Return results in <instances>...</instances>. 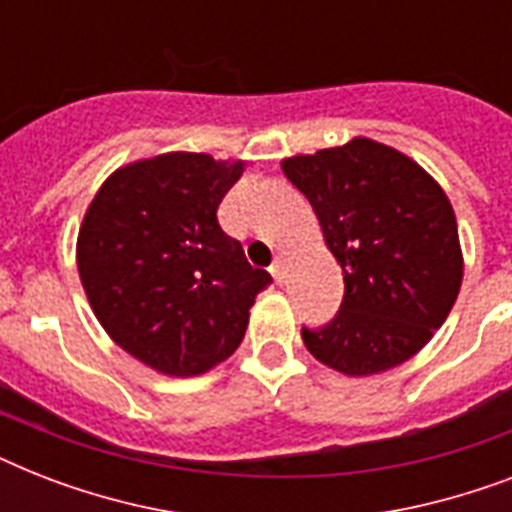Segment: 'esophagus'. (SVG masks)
Here are the masks:
<instances>
[{
  "label": "esophagus",
  "instance_id": "esophagus-1",
  "mask_svg": "<svg viewBox=\"0 0 512 512\" xmlns=\"http://www.w3.org/2000/svg\"><path fill=\"white\" fill-rule=\"evenodd\" d=\"M271 276L279 281V284L287 279V255H276V260H273L271 265Z\"/></svg>",
  "mask_w": 512,
  "mask_h": 512
}]
</instances>
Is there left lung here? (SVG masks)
<instances>
[{
    "label": "left lung",
    "mask_w": 512,
    "mask_h": 512,
    "mask_svg": "<svg viewBox=\"0 0 512 512\" xmlns=\"http://www.w3.org/2000/svg\"><path fill=\"white\" fill-rule=\"evenodd\" d=\"M311 201L345 295L335 319L303 327L305 348L350 377L404 364L452 311L462 284L454 209L396 148L356 138L281 162Z\"/></svg>",
    "instance_id": "left-lung-1"
}]
</instances>
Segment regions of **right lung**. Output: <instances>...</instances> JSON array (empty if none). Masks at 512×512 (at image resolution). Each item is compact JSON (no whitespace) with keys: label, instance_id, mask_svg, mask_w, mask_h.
<instances>
[{"label":"right lung","instance_id":"right-lung-1","mask_svg":"<svg viewBox=\"0 0 512 512\" xmlns=\"http://www.w3.org/2000/svg\"><path fill=\"white\" fill-rule=\"evenodd\" d=\"M244 162L162 154L116 170L84 215L76 263L111 340L156 372L193 377L244 340L271 273L217 223Z\"/></svg>","mask_w":512,"mask_h":512}]
</instances>
